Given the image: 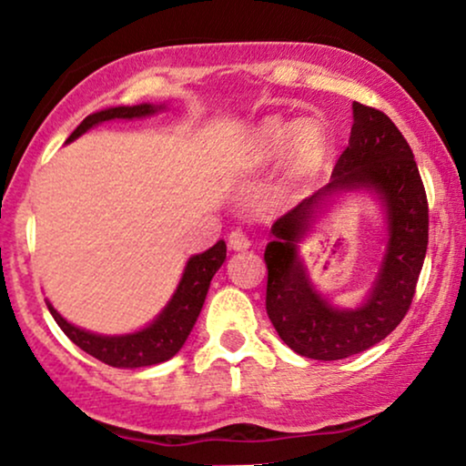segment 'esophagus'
<instances>
[{"label": "esophagus", "mask_w": 466, "mask_h": 466, "mask_svg": "<svg viewBox=\"0 0 466 466\" xmlns=\"http://www.w3.org/2000/svg\"><path fill=\"white\" fill-rule=\"evenodd\" d=\"M228 246H231L233 250H248L250 248V239L248 235H246L244 231H233L231 235H228Z\"/></svg>", "instance_id": "1"}]
</instances>
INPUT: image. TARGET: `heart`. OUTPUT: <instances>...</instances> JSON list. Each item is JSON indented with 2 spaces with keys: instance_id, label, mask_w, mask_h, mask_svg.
Wrapping results in <instances>:
<instances>
[{
  "instance_id": "heart-1",
  "label": "heart",
  "mask_w": 466,
  "mask_h": 466,
  "mask_svg": "<svg viewBox=\"0 0 466 466\" xmlns=\"http://www.w3.org/2000/svg\"><path fill=\"white\" fill-rule=\"evenodd\" d=\"M287 153V172L291 177H307L324 162L329 153V134L319 120L302 123L266 120L252 137V157L272 162Z\"/></svg>"
}]
</instances>
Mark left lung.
<instances>
[{
	"mask_svg": "<svg viewBox=\"0 0 466 466\" xmlns=\"http://www.w3.org/2000/svg\"><path fill=\"white\" fill-rule=\"evenodd\" d=\"M348 148L330 181L272 224L268 266V318L294 352L339 360L365 352L398 329L409 311L428 250V198L409 142L393 120L352 103ZM365 191L381 205L385 250L370 291L356 308H337L314 287L299 244L330 204Z\"/></svg>",
	"mask_w": 466,
	"mask_h": 466,
	"instance_id": "8db88e82",
	"label": "left lung"
}]
</instances>
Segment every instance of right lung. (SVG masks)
<instances>
[{"instance_id":"right-lung-1","label":"right lung","mask_w":466,"mask_h":466,"mask_svg":"<svg viewBox=\"0 0 466 466\" xmlns=\"http://www.w3.org/2000/svg\"><path fill=\"white\" fill-rule=\"evenodd\" d=\"M164 110L166 103L106 107V110L86 116L79 123V127L68 136L66 142L77 140L86 131L106 123V120L147 118ZM224 259H227V244H224V239H218L211 248L189 257L186 261V268H183L179 285H177L175 294L170 296V300L166 302L162 311L155 315L147 326H142V329L134 332H125V335H99V332L79 329V326H75L62 318L49 300L47 309L54 315V319L57 321L62 332L71 339L75 346L82 348L86 354L99 359L101 363L120 367V370L151 367L172 359L183 348L194 324H197L200 309H203L211 279L220 269Z\"/></svg>"}]
</instances>
